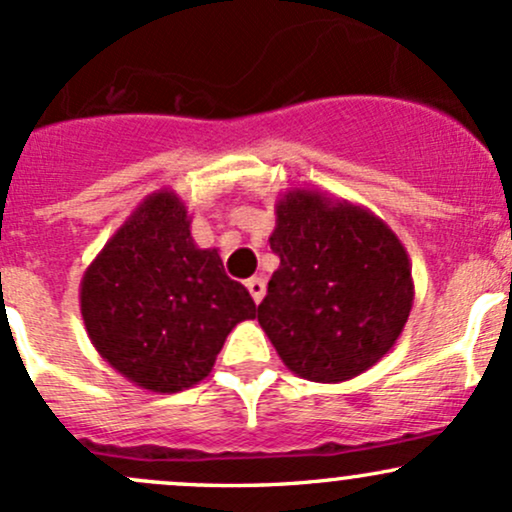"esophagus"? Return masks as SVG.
Segmentation results:
<instances>
[{"label": "esophagus", "instance_id": "obj_1", "mask_svg": "<svg viewBox=\"0 0 512 512\" xmlns=\"http://www.w3.org/2000/svg\"><path fill=\"white\" fill-rule=\"evenodd\" d=\"M245 286H247V291H250L252 301H255V303H260L262 299H265V279H262V277L247 279Z\"/></svg>", "mask_w": 512, "mask_h": 512}]
</instances>
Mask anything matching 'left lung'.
<instances>
[{"label": "left lung", "mask_w": 512, "mask_h": 512, "mask_svg": "<svg viewBox=\"0 0 512 512\" xmlns=\"http://www.w3.org/2000/svg\"><path fill=\"white\" fill-rule=\"evenodd\" d=\"M279 255L257 320L286 369L340 384L374 367L401 338L415 284L398 235L367 206L291 187L274 204Z\"/></svg>", "instance_id": "obj_1"}]
</instances>
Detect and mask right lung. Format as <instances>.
I'll use <instances>...</instances> for the list:
<instances>
[{"instance_id": "right-lung-1", "label": "right lung", "mask_w": 512, "mask_h": 512, "mask_svg": "<svg viewBox=\"0 0 512 512\" xmlns=\"http://www.w3.org/2000/svg\"><path fill=\"white\" fill-rule=\"evenodd\" d=\"M80 311L104 362L140 389L177 393L211 374L255 301L226 277L216 247L194 243L179 194L157 189L84 269Z\"/></svg>"}]
</instances>
